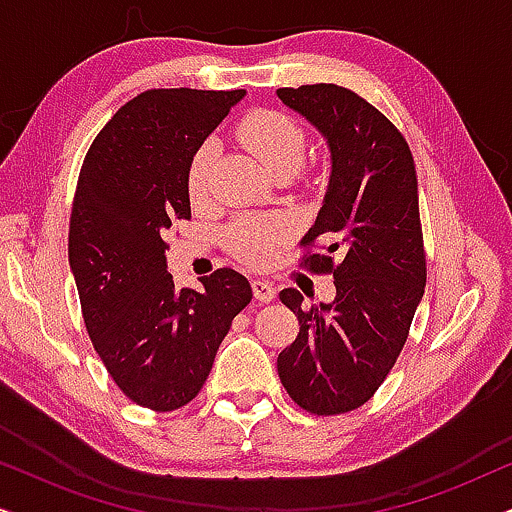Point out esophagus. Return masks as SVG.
Wrapping results in <instances>:
<instances>
[{
  "label": "esophagus",
  "mask_w": 512,
  "mask_h": 512,
  "mask_svg": "<svg viewBox=\"0 0 512 512\" xmlns=\"http://www.w3.org/2000/svg\"><path fill=\"white\" fill-rule=\"evenodd\" d=\"M251 291H254L256 300H261V303H270V300H275L277 296L275 284L268 282V279H254V282H251Z\"/></svg>",
  "instance_id": "obj_1"
}]
</instances>
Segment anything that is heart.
Segmentation results:
<instances>
[{"label": "heart", "instance_id": "obj_1", "mask_svg": "<svg viewBox=\"0 0 512 512\" xmlns=\"http://www.w3.org/2000/svg\"><path fill=\"white\" fill-rule=\"evenodd\" d=\"M237 135L270 174L282 170L296 172L305 158V130L282 111H251L237 128ZM212 158V144H202L191 158V165H188V193L195 202H200L209 191ZM286 233H289V226L282 219L244 216L226 230V244L244 263L258 265L270 256V251L284 240Z\"/></svg>", "mask_w": 512, "mask_h": 512}]
</instances>
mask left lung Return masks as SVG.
Returning a JSON list of instances; mask_svg holds the SVG:
<instances>
[{"mask_svg":"<svg viewBox=\"0 0 512 512\" xmlns=\"http://www.w3.org/2000/svg\"><path fill=\"white\" fill-rule=\"evenodd\" d=\"M277 97L319 130L331 151V177L303 247L314 272H333L331 303L303 307L284 289L298 317V338L277 356L284 389L312 415L359 408L394 368L426 284L415 160L387 116L354 90L279 88ZM339 265L332 263V256Z\"/></svg>","mask_w":512,"mask_h":512,"instance_id":"obj_1","label":"left lung"}]
</instances>
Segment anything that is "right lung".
<instances>
[{
  "label": "right lung",
  "mask_w": 512,
  "mask_h": 512,
  "mask_svg": "<svg viewBox=\"0 0 512 512\" xmlns=\"http://www.w3.org/2000/svg\"><path fill=\"white\" fill-rule=\"evenodd\" d=\"M247 90L151 88L104 125L83 160L69 219V268L83 321L130 401L158 412L198 396L216 349L251 300L240 272L177 289L165 233L191 219L188 165Z\"/></svg>",
  "instance_id": "right-lung-1"
}]
</instances>
